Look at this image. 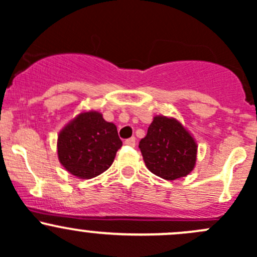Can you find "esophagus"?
<instances>
[{"instance_id":"1","label":"esophagus","mask_w":257,"mask_h":257,"mask_svg":"<svg viewBox=\"0 0 257 257\" xmlns=\"http://www.w3.org/2000/svg\"><path fill=\"white\" fill-rule=\"evenodd\" d=\"M124 143H125L126 145H129V147H136V138H134V137H132V138L126 139Z\"/></svg>"}]
</instances>
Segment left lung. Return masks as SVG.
<instances>
[{"label":"left lung","mask_w":257,"mask_h":257,"mask_svg":"<svg viewBox=\"0 0 257 257\" xmlns=\"http://www.w3.org/2000/svg\"><path fill=\"white\" fill-rule=\"evenodd\" d=\"M139 148L145 167L165 180L186 177L196 165L195 138L173 116L155 115Z\"/></svg>","instance_id":"obj_1"}]
</instances>
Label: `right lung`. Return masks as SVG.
I'll list each match as a JSON object with an SVG mask.
<instances>
[{
	"instance_id": "add662e5",
	"label": "right lung",
	"mask_w": 257,
	"mask_h": 257,
	"mask_svg": "<svg viewBox=\"0 0 257 257\" xmlns=\"http://www.w3.org/2000/svg\"><path fill=\"white\" fill-rule=\"evenodd\" d=\"M121 147L115 124L97 110H83L61 129L57 155L62 167L79 179H92L113 164Z\"/></svg>"
}]
</instances>
